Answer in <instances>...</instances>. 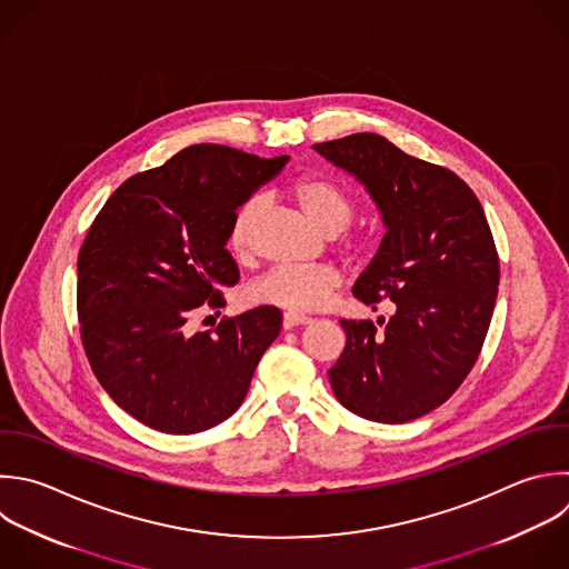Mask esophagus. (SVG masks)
Returning a JSON list of instances; mask_svg holds the SVG:
<instances>
[{
  "instance_id": "34e87169",
  "label": "esophagus",
  "mask_w": 569,
  "mask_h": 569,
  "mask_svg": "<svg viewBox=\"0 0 569 569\" xmlns=\"http://www.w3.org/2000/svg\"><path fill=\"white\" fill-rule=\"evenodd\" d=\"M307 325H311V318H305V316H298V313H284V318H282V327L284 329L307 327Z\"/></svg>"
}]
</instances>
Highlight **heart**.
Instances as JSON below:
<instances>
[{
    "mask_svg": "<svg viewBox=\"0 0 569 569\" xmlns=\"http://www.w3.org/2000/svg\"><path fill=\"white\" fill-rule=\"evenodd\" d=\"M293 202L325 236H336L356 213L353 193L322 173H305L289 187ZM262 211L260 196H251L233 216L229 247L238 258H247L253 247V231ZM369 236L351 233L340 249L347 256H362L369 249ZM342 276L333 267H273L249 287V300L271 305L289 313H309L322 309L340 289Z\"/></svg>",
    "mask_w": 569,
    "mask_h": 569,
    "instance_id": "1",
    "label": "heart"
}]
</instances>
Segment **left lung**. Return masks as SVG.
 <instances>
[{"instance_id":"8db88e82","label":"left lung","mask_w":569,"mask_h":569,"mask_svg":"<svg viewBox=\"0 0 569 569\" xmlns=\"http://www.w3.org/2000/svg\"><path fill=\"white\" fill-rule=\"evenodd\" d=\"M313 149L367 187L387 227L353 296L373 311L393 302L378 325L340 320L347 345L329 382L367 420H416L460 387L491 322L500 267L485 211L453 171L376 133Z\"/></svg>"}]
</instances>
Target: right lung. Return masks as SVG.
I'll return each instance as SVG.
<instances>
[{"label": "right lung", "instance_id": "1", "mask_svg": "<svg viewBox=\"0 0 569 569\" xmlns=\"http://www.w3.org/2000/svg\"><path fill=\"white\" fill-rule=\"evenodd\" d=\"M289 156L193 144L122 182L78 256V320L93 373L136 420L198 433L227 420L278 338L282 313L258 307L191 331L240 280L227 240L236 209ZM220 313V311H218Z\"/></svg>", "mask_w": 569, "mask_h": 569}]
</instances>
